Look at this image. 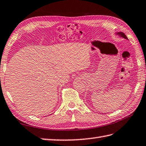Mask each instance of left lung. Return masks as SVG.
I'll list each match as a JSON object with an SVG mask.
<instances>
[{"label": "left lung", "mask_w": 146, "mask_h": 146, "mask_svg": "<svg viewBox=\"0 0 146 146\" xmlns=\"http://www.w3.org/2000/svg\"><path fill=\"white\" fill-rule=\"evenodd\" d=\"M117 34L120 35V36L124 37V38H126V39H127V37H126V35L124 33H123V32H118V33H117Z\"/></svg>", "instance_id": "left-lung-1"}]
</instances>
